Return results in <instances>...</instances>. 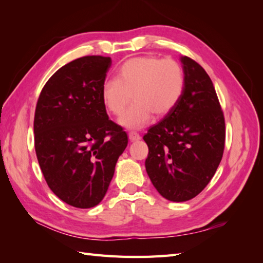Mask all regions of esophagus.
Masks as SVG:
<instances>
[{
	"mask_svg": "<svg viewBox=\"0 0 263 263\" xmlns=\"http://www.w3.org/2000/svg\"><path fill=\"white\" fill-rule=\"evenodd\" d=\"M128 136H129L130 142L139 141V139H141V136H139V134H137L136 132H130L129 134H128Z\"/></svg>",
	"mask_w": 263,
	"mask_h": 263,
	"instance_id": "34e87169",
	"label": "esophagus"
}]
</instances>
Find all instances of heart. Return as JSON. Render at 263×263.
I'll list each match as a JSON object with an SVG mask.
<instances>
[{"instance_id":"obj_1","label":"heart","mask_w":263,"mask_h":263,"mask_svg":"<svg viewBox=\"0 0 263 263\" xmlns=\"http://www.w3.org/2000/svg\"><path fill=\"white\" fill-rule=\"evenodd\" d=\"M185 75L182 65L172 58L139 56L126 61L117 69L116 79L104 81L101 99L108 111L121 116L119 124L136 129L151 121L153 114L171 112L183 95Z\"/></svg>"}]
</instances>
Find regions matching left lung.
<instances>
[{
  "label": "left lung",
  "mask_w": 263,
  "mask_h": 263,
  "mask_svg": "<svg viewBox=\"0 0 263 263\" xmlns=\"http://www.w3.org/2000/svg\"><path fill=\"white\" fill-rule=\"evenodd\" d=\"M183 95L171 112L143 138L148 146L146 172L159 194L186 201L205 189L221 161L225 119L205 69L182 56Z\"/></svg>",
  "instance_id": "8db88e82"
}]
</instances>
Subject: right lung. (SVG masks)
Returning <instances> with one entry per match:
<instances>
[{"instance_id": "add662e5", "label": "right lung", "mask_w": 263, "mask_h": 263, "mask_svg": "<svg viewBox=\"0 0 263 263\" xmlns=\"http://www.w3.org/2000/svg\"><path fill=\"white\" fill-rule=\"evenodd\" d=\"M111 58L84 56L52 74L33 120L34 149L50 190L77 208L97 206L109 188L128 137L101 99Z\"/></svg>"}]
</instances>
